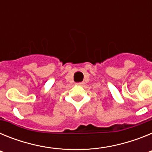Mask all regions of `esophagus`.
<instances>
[{
    "instance_id": "1",
    "label": "esophagus",
    "mask_w": 152,
    "mask_h": 152,
    "mask_svg": "<svg viewBox=\"0 0 152 152\" xmlns=\"http://www.w3.org/2000/svg\"><path fill=\"white\" fill-rule=\"evenodd\" d=\"M84 82H79V83H76V85H78V86H82L84 84Z\"/></svg>"
}]
</instances>
